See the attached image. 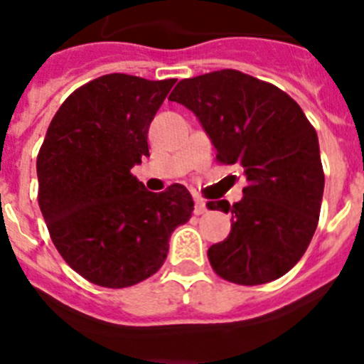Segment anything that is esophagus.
I'll return each mask as SVG.
<instances>
[{"instance_id":"1","label":"esophagus","mask_w":364,"mask_h":364,"mask_svg":"<svg viewBox=\"0 0 364 364\" xmlns=\"http://www.w3.org/2000/svg\"><path fill=\"white\" fill-rule=\"evenodd\" d=\"M204 213H208V204H205V200L195 196V215H204Z\"/></svg>"}]
</instances>
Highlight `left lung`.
Listing matches in <instances>:
<instances>
[{"instance_id": "obj_1", "label": "left lung", "mask_w": 364, "mask_h": 364, "mask_svg": "<svg viewBox=\"0 0 364 364\" xmlns=\"http://www.w3.org/2000/svg\"><path fill=\"white\" fill-rule=\"evenodd\" d=\"M198 117L220 164L243 169L247 186L231 213V232L208 251L220 278L262 285L282 278L305 255L321 211L325 173L318 133L298 102L271 82L238 70L182 79L169 95Z\"/></svg>"}]
</instances>
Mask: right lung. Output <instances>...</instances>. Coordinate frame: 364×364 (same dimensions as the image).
Instances as JSON below:
<instances>
[{
	"label": "right lung",
	"mask_w": 364,
	"mask_h": 364,
	"mask_svg": "<svg viewBox=\"0 0 364 364\" xmlns=\"http://www.w3.org/2000/svg\"><path fill=\"white\" fill-rule=\"evenodd\" d=\"M176 79L108 73L70 93L38 153V202L73 271L124 289L155 274L193 198L180 184L151 193L132 175L149 156L148 129Z\"/></svg>",
	"instance_id": "1"
}]
</instances>
